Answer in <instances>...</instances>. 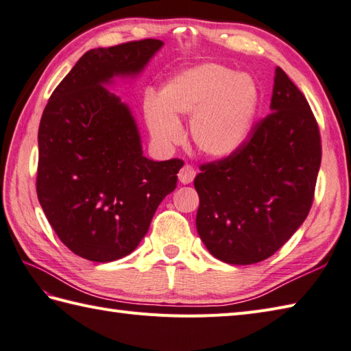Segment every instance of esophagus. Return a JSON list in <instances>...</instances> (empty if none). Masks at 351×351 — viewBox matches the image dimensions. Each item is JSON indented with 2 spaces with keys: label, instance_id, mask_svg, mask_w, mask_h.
Returning a JSON list of instances; mask_svg holds the SVG:
<instances>
[{
  "label": "esophagus",
  "instance_id": "34e87169",
  "mask_svg": "<svg viewBox=\"0 0 351 351\" xmlns=\"http://www.w3.org/2000/svg\"><path fill=\"white\" fill-rule=\"evenodd\" d=\"M196 176V170L193 169L190 164H185V166H182V169L180 170V173H178V180H180L181 184H190L193 182V180H195Z\"/></svg>",
  "mask_w": 351,
  "mask_h": 351
}]
</instances>
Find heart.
<instances>
[{
	"instance_id": "b5f03b06",
	"label": "heart",
	"mask_w": 351,
	"mask_h": 351,
	"mask_svg": "<svg viewBox=\"0 0 351 351\" xmlns=\"http://www.w3.org/2000/svg\"><path fill=\"white\" fill-rule=\"evenodd\" d=\"M259 87L247 73L217 63L178 72L158 98L145 99V119L156 143L169 146L181 137L180 116H191L190 137L211 158L234 155L250 137L259 108Z\"/></svg>"
}]
</instances>
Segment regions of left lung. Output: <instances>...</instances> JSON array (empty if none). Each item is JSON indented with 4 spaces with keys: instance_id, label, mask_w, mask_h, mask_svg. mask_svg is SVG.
<instances>
[{
    "instance_id": "1",
    "label": "left lung",
    "mask_w": 351,
    "mask_h": 351,
    "mask_svg": "<svg viewBox=\"0 0 351 351\" xmlns=\"http://www.w3.org/2000/svg\"><path fill=\"white\" fill-rule=\"evenodd\" d=\"M271 113L241 149L200 166L196 228L223 263L270 258L308 217L322 164V138L303 93L276 68Z\"/></svg>"
}]
</instances>
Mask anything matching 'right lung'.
<instances>
[{"label":"right lung","instance_id":"add662e5","mask_svg":"<svg viewBox=\"0 0 351 351\" xmlns=\"http://www.w3.org/2000/svg\"><path fill=\"white\" fill-rule=\"evenodd\" d=\"M162 45L143 39L87 51L43 110L37 197L66 247L93 263L130 255L176 189L184 162L146 158L130 107L106 87L138 75Z\"/></svg>","mask_w":351,"mask_h":351}]
</instances>
